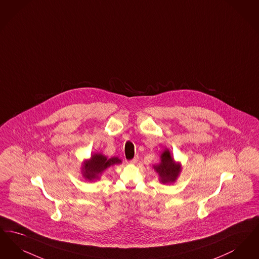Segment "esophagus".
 Returning <instances> with one entry per match:
<instances>
[{"label": "esophagus", "mask_w": 259, "mask_h": 259, "mask_svg": "<svg viewBox=\"0 0 259 259\" xmlns=\"http://www.w3.org/2000/svg\"><path fill=\"white\" fill-rule=\"evenodd\" d=\"M137 161H138V157L136 156L135 158H133L132 160H130V163H131V164H135Z\"/></svg>", "instance_id": "obj_1"}]
</instances>
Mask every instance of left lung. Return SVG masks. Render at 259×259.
Here are the masks:
<instances>
[{
	"instance_id": "left-lung-1",
	"label": "left lung",
	"mask_w": 259,
	"mask_h": 259,
	"mask_svg": "<svg viewBox=\"0 0 259 259\" xmlns=\"http://www.w3.org/2000/svg\"><path fill=\"white\" fill-rule=\"evenodd\" d=\"M154 169L159 176V182L162 184H171L177 180L181 172V164L171 157L168 149L164 150L160 155V162L154 165Z\"/></svg>"
}]
</instances>
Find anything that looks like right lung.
Here are the masks:
<instances>
[{
  "mask_svg": "<svg viewBox=\"0 0 259 259\" xmlns=\"http://www.w3.org/2000/svg\"><path fill=\"white\" fill-rule=\"evenodd\" d=\"M122 160L117 157L107 158L105 156L96 153L91 156L90 159L84 161L82 166V173L86 180H98L101 173L109 166L121 163Z\"/></svg>",
  "mask_w": 259,
  "mask_h": 259,
  "instance_id": "1",
  "label": "right lung"
}]
</instances>
